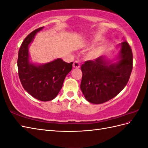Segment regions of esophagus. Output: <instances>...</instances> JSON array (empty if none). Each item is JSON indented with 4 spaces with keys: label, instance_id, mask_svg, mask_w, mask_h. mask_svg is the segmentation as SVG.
<instances>
[{
    "label": "esophagus",
    "instance_id": "esophagus-1",
    "mask_svg": "<svg viewBox=\"0 0 148 148\" xmlns=\"http://www.w3.org/2000/svg\"><path fill=\"white\" fill-rule=\"evenodd\" d=\"M73 67L74 68H79L80 64L78 61H75L73 64Z\"/></svg>",
    "mask_w": 148,
    "mask_h": 148
}]
</instances>
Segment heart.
Returning a JSON list of instances; mask_svg holds the SVG:
<instances>
[{
  "label": "heart",
  "instance_id": "1",
  "mask_svg": "<svg viewBox=\"0 0 148 148\" xmlns=\"http://www.w3.org/2000/svg\"><path fill=\"white\" fill-rule=\"evenodd\" d=\"M101 40V39L97 38L95 40H93V41H92V42L87 43L86 45L87 46H91L93 45L94 42H95L96 41H98V40ZM106 46L103 45L97 46V47H95V48H93L92 51H90V54H89L90 58H92L93 59H95V58H99L100 56H101L103 54V53L104 52V51L106 50Z\"/></svg>",
  "mask_w": 148,
  "mask_h": 148
}]
</instances>
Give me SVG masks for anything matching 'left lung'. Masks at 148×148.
I'll list each match as a JSON object with an SVG mask.
<instances>
[{
  "label": "left lung",
  "mask_w": 148,
  "mask_h": 148,
  "mask_svg": "<svg viewBox=\"0 0 148 148\" xmlns=\"http://www.w3.org/2000/svg\"><path fill=\"white\" fill-rule=\"evenodd\" d=\"M117 48L119 52L114 60L101 56L81 65V90L89 102L104 103L114 98L127 85L132 70V52L127 41L119 43Z\"/></svg>",
  "instance_id": "obj_1"
}]
</instances>
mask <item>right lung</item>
<instances>
[{"mask_svg": "<svg viewBox=\"0 0 148 148\" xmlns=\"http://www.w3.org/2000/svg\"><path fill=\"white\" fill-rule=\"evenodd\" d=\"M43 29L44 27L33 31L22 42L18 52V69L23 88L34 98L46 102L57 96L73 62L66 63L61 58L43 64L30 62L29 46L37 33Z\"/></svg>", "mask_w": 148, "mask_h": 148, "instance_id": "right-lung-1", "label": "right lung"}]
</instances>
